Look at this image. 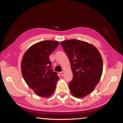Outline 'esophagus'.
<instances>
[{
    "label": "esophagus",
    "mask_w": 123,
    "mask_h": 123,
    "mask_svg": "<svg viewBox=\"0 0 123 123\" xmlns=\"http://www.w3.org/2000/svg\"><path fill=\"white\" fill-rule=\"evenodd\" d=\"M64 72L63 71H62L61 73H60V74H61V76H64Z\"/></svg>",
    "instance_id": "esophagus-1"
}]
</instances>
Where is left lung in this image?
<instances>
[{
	"instance_id": "left-lung-1",
	"label": "left lung",
	"mask_w": 123,
	"mask_h": 123,
	"mask_svg": "<svg viewBox=\"0 0 123 123\" xmlns=\"http://www.w3.org/2000/svg\"><path fill=\"white\" fill-rule=\"evenodd\" d=\"M69 58L73 75L69 87L72 95L82 98L91 93L100 80L103 62L98 50L86 42L69 39L61 42Z\"/></svg>"
}]
</instances>
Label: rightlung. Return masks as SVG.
I'll return each mask as SVG.
<instances>
[{
  "label": "right lung",
  "mask_w": 123,
  "mask_h": 123,
  "mask_svg": "<svg viewBox=\"0 0 123 123\" xmlns=\"http://www.w3.org/2000/svg\"><path fill=\"white\" fill-rule=\"evenodd\" d=\"M59 44L56 41L39 42L29 48L22 58L23 77L38 96L49 97L55 90L59 78L52 69L49 57Z\"/></svg>",
  "instance_id": "add662e5"
}]
</instances>
